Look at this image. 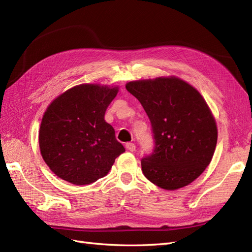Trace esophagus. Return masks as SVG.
I'll return each instance as SVG.
<instances>
[{
  "instance_id": "obj_1",
  "label": "esophagus",
  "mask_w": 252,
  "mask_h": 252,
  "mask_svg": "<svg viewBox=\"0 0 252 252\" xmlns=\"http://www.w3.org/2000/svg\"><path fill=\"white\" fill-rule=\"evenodd\" d=\"M126 148L129 150V151H134L135 150V145L133 143H127L126 144Z\"/></svg>"
}]
</instances>
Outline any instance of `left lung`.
Segmentation results:
<instances>
[{
	"label": "left lung",
	"instance_id": "1",
	"mask_svg": "<svg viewBox=\"0 0 252 252\" xmlns=\"http://www.w3.org/2000/svg\"><path fill=\"white\" fill-rule=\"evenodd\" d=\"M126 89L151 124L154 149L141 161L145 177L166 190L200 177L215 154L218 129L199 91L178 78L129 82Z\"/></svg>",
	"mask_w": 252,
	"mask_h": 252
}]
</instances>
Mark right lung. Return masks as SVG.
Wrapping results in <instances>:
<instances>
[{"label": "right lung", "mask_w": 252, "mask_h": 252, "mask_svg": "<svg viewBox=\"0 0 252 252\" xmlns=\"http://www.w3.org/2000/svg\"><path fill=\"white\" fill-rule=\"evenodd\" d=\"M118 88L83 84L61 94L45 112L39 132L41 154L51 171L74 185L105 177L125 148L105 111Z\"/></svg>", "instance_id": "right-lung-1"}]
</instances>
